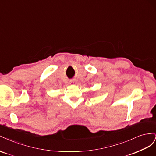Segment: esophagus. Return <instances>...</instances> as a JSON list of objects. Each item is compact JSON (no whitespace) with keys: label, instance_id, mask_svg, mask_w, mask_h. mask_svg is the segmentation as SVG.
I'll return each instance as SVG.
<instances>
[{"label":"esophagus","instance_id":"esophagus-1","mask_svg":"<svg viewBox=\"0 0 156 156\" xmlns=\"http://www.w3.org/2000/svg\"><path fill=\"white\" fill-rule=\"evenodd\" d=\"M70 83H73V84L76 83V80H75V79L71 80V81H70Z\"/></svg>","mask_w":156,"mask_h":156}]
</instances>
